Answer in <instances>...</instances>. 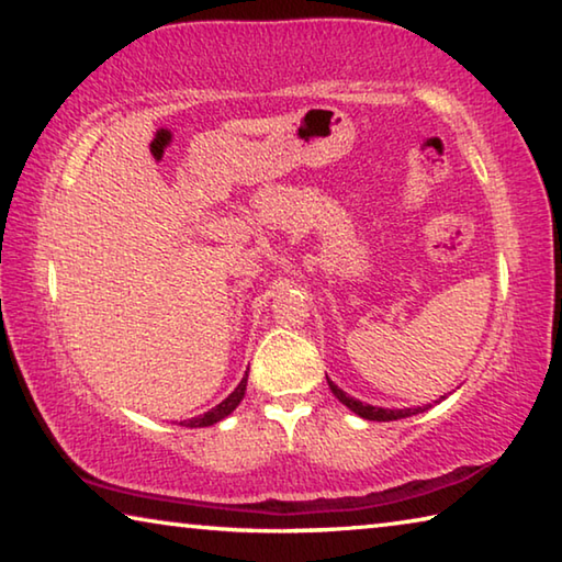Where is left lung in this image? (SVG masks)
Listing matches in <instances>:
<instances>
[{"instance_id": "1", "label": "left lung", "mask_w": 562, "mask_h": 562, "mask_svg": "<svg viewBox=\"0 0 562 562\" xmlns=\"http://www.w3.org/2000/svg\"><path fill=\"white\" fill-rule=\"evenodd\" d=\"M327 384L331 389V394H335L341 404L351 408V412H355L357 416L369 418V422H396V418L422 414V412H426V408H429V404L416 406V408H382V406H372V404H361L359 398H351L349 394L341 392V389L335 382H329V379H327ZM441 398H446V396H441Z\"/></svg>"}]
</instances>
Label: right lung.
Instances as JSON below:
<instances>
[{"mask_svg":"<svg viewBox=\"0 0 562 562\" xmlns=\"http://www.w3.org/2000/svg\"><path fill=\"white\" fill-rule=\"evenodd\" d=\"M245 386H247V372H245V376H243V382L235 386V392H233L231 396L223 398V402L217 404V406H213L211 412L188 418V422H180V426H188V429H201V426H213V424H217V422H223V418H225L227 414H233L235 408H237V404L243 402Z\"/></svg>","mask_w":562,"mask_h":562,"instance_id":"right-lung-1","label":"right lung"}]
</instances>
